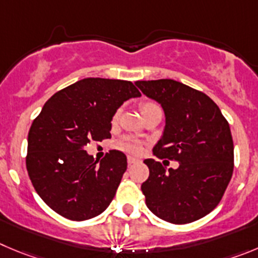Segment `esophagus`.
I'll return each mask as SVG.
<instances>
[{
  "label": "esophagus",
  "mask_w": 258,
  "mask_h": 258,
  "mask_svg": "<svg viewBox=\"0 0 258 258\" xmlns=\"http://www.w3.org/2000/svg\"><path fill=\"white\" fill-rule=\"evenodd\" d=\"M127 162H128V164H134V163L137 162V159L134 158V156H128V158H127Z\"/></svg>",
  "instance_id": "esophagus-1"
}]
</instances>
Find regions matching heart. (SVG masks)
I'll list each match as a JSON object with an SVG mask.
<instances>
[{"mask_svg": "<svg viewBox=\"0 0 258 258\" xmlns=\"http://www.w3.org/2000/svg\"><path fill=\"white\" fill-rule=\"evenodd\" d=\"M153 107H158V105L153 102H145L141 104V110L148 109V108H153ZM118 115H119V110H117V112L113 114V117H112L113 123H114V122H117ZM118 148L123 151H127V153L139 154L141 151V149H143V144L137 140V139H134V137H124V139H122V140L118 143Z\"/></svg>", "mask_w": 258, "mask_h": 258, "instance_id": "heart-1", "label": "heart"}]
</instances>
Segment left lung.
I'll use <instances>...</instances> for the list:
<instances>
[{"instance_id":"left-lung-1","label":"left lung","mask_w":258,"mask_h":258,"mask_svg":"<svg viewBox=\"0 0 258 258\" xmlns=\"http://www.w3.org/2000/svg\"><path fill=\"white\" fill-rule=\"evenodd\" d=\"M136 86L164 110V132L154 155L179 163L167 170L155 159L144 162L150 172L141 184L146 206L168 223L199 220L218 206L232 178L229 123L213 99L179 81H136Z\"/></svg>"}]
</instances>
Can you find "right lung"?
<instances>
[{"label":"right lung","instance_id":"obj_1","mask_svg":"<svg viewBox=\"0 0 258 258\" xmlns=\"http://www.w3.org/2000/svg\"><path fill=\"white\" fill-rule=\"evenodd\" d=\"M141 93L131 81L88 78L45 102L29 130L26 169L53 211L83 221L109 206L127 169L126 155L110 150L98 163L85 146L110 139L113 114Z\"/></svg>","mask_w":258,"mask_h":258}]
</instances>
